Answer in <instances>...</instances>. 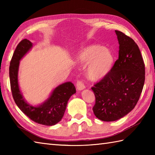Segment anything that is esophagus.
Segmentation results:
<instances>
[{
	"label": "esophagus",
	"mask_w": 155,
	"mask_h": 155,
	"mask_svg": "<svg viewBox=\"0 0 155 155\" xmlns=\"http://www.w3.org/2000/svg\"><path fill=\"white\" fill-rule=\"evenodd\" d=\"M77 88L78 91H82L85 88V85L83 81L78 80L77 82Z\"/></svg>",
	"instance_id": "34e87169"
}]
</instances>
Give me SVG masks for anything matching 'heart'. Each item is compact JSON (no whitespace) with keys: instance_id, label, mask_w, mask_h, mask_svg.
I'll return each instance as SVG.
<instances>
[{"instance_id":"1","label":"heart","mask_w":155,"mask_h":155,"mask_svg":"<svg viewBox=\"0 0 155 155\" xmlns=\"http://www.w3.org/2000/svg\"><path fill=\"white\" fill-rule=\"evenodd\" d=\"M77 61L86 67L88 79L97 81L103 79L112 70L114 58L110 50L98 45H89L83 48L76 55Z\"/></svg>"}]
</instances>
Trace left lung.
I'll return each mask as SVG.
<instances>
[{"label": "left lung", "instance_id": "obj_1", "mask_svg": "<svg viewBox=\"0 0 155 155\" xmlns=\"http://www.w3.org/2000/svg\"><path fill=\"white\" fill-rule=\"evenodd\" d=\"M115 32L119 44L118 58L108 74L91 88L95 96L93 113L106 122L120 119L133 109L145 79V67L138 45L123 32Z\"/></svg>", "mask_w": 155, "mask_h": 155}]
</instances>
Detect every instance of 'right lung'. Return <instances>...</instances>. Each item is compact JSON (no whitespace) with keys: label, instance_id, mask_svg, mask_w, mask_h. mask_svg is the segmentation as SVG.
<instances>
[{"label":"right lung","instance_id":"1","mask_svg":"<svg viewBox=\"0 0 155 155\" xmlns=\"http://www.w3.org/2000/svg\"><path fill=\"white\" fill-rule=\"evenodd\" d=\"M32 47V44L30 41L23 39L17 45L12 55L9 67L12 97L18 107L32 120L46 126H52L63 117L68 99L76 93V88L71 82H67L56 87L48 99L38 106L34 107L27 103L20 91L18 72L20 61Z\"/></svg>","mask_w":155,"mask_h":155}]
</instances>
